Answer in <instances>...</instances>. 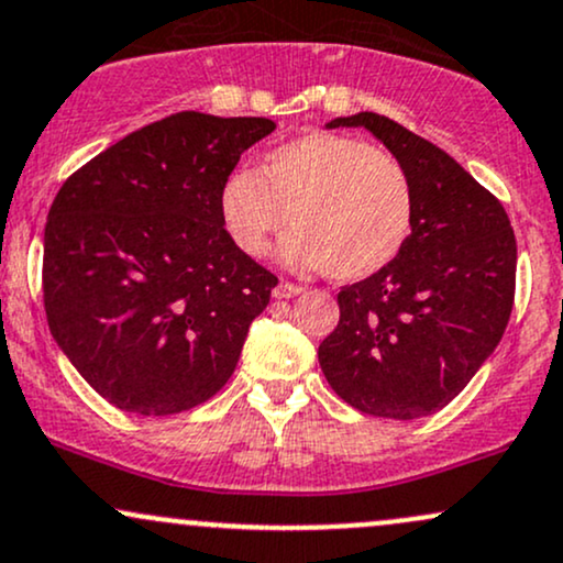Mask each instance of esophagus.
I'll return each mask as SVG.
<instances>
[{"label": "esophagus", "instance_id": "34e87169", "mask_svg": "<svg viewBox=\"0 0 563 563\" xmlns=\"http://www.w3.org/2000/svg\"><path fill=\"white\" fill-rule=\"evenodd\" d=\"M302 292L300 284H292V282H279L274 287V297H279V300H289V297H297Z\"/></svg>", "mask_w": 563, "mask_h": 563}]
</instances>
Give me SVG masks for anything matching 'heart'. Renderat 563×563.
<instances>
[{
    "instance_id": "b5f03b06",
    "label": "heart",
    "mask_w": 563,
    "mask_h": 563,
    "mask_svg": "<svg viewBox=\"0 0 563 563\" xmlns=\"http://www.w3.org/2000/svg\"><path fill=\"white\" fill-rule=\"evenodd\" d=\"M218 213L240 253L282 244L289 266L358 282L393 263L413 229V189L402 165L355 136L313 134L268 150L261 168L231 170L218 189Z\"/></svg>"
}]
</instances>
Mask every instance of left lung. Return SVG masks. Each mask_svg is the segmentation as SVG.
Masks as SVG:
<instances>
[{"label":"left lung","instance_id":"obj_1","mask_svg":"<svg viewBox=\"0 0 563 563\" xmlns=\"http://www.w3.org/2000/svg\"><path fill=\"white\" fill-rule=\"evenodd\" d=\"M327 125H363L393 152L413 189V229L393 263L340 289V323L319 345L321 372L361 413H438L490 358L511 319V221L498 197L406 125L376 112Z\"/></svg>","mask_w":563,"mask_h":563}]
</instances>
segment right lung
I'll return each instance as SVG.
<instances>
[{
    "mask_svg": "<svg viewBox=\"0 0 563 563\" xmlns=\"http://www.w3.org/2000/svg\"><path fill=\"white\" fill-rule=\"evenodd\" d=\"M268 118L184 110L65 178L44 227V310L78 374L115 408L170 416L210 400L279 284L240 253L218 189Z\"/></svg>",
    "mask_w": 563,
    "mask_h": 563,
    "instance_id": "1",
    "label": "right lung"
}]
</instances>
